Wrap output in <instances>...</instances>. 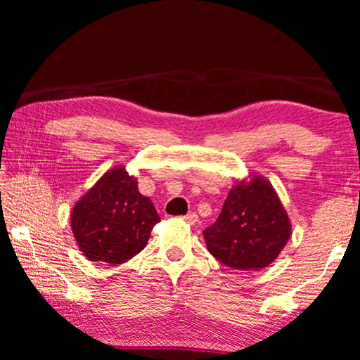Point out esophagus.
<instances>
[{"instance_id":"obj_1","label":"esophagus","mask_w":360,"mask_h":360,"mask_svg":"<svg viewBox=\"0 0 360 360\" xmlns=\"http://www.w3.org/2000/svg\"><path fill=\"white\" fill-rule=\"evenodd\" d=\"M184 221L188 226H193V224H196L198 223V214H195V213H188L186 216H184Z\"/></svg>"}]
</instances>
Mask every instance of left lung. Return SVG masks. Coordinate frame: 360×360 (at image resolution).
<instances>
[{
	"instance_id": "1",
	"label": "left lung",
	"mask_w": 360,
	"mask_h": 360,
	"mask_svg": "<svg viewBox=\"0 0 360 360\" xmlns=\"http://www.w3.org/2000/svg\"><path fill=\"white\" fill-rule=\"evenodd\" d=\"M203 236L210 254L219 262L236 270H259L282 252L292 223L272 184L250 174L229 190L218 219Z\"/></svg>"
}]
</instances>
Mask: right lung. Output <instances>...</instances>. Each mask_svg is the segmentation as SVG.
<instances>
[{
	"instance_id": "right-lung-1",
	"label": "right lung",
	"mask_w": 360,
	"mask_h": 360,
	"mask_svg": "<svg viewBox=\"0 0 360 360\" xmlns=\"http://www.w3.org/2000/svg\"><path fill=\"white\" fill-rule=\"evenodd\" d=\"M160 221L150 198L141 195L137 179L116 165L77 201L70 226L78 249L91 262H127L147 245Z\"/></svg>"
}]
</instances>
